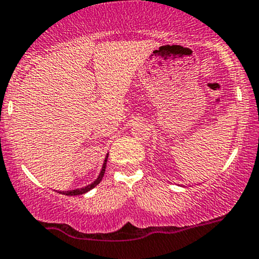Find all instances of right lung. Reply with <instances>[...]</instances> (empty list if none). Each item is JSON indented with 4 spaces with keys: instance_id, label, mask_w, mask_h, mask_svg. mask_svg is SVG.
<instances>
[{
    "instance_id": "right-lung-1",
    "label": "right lung",
    "mask_w": 259,
    "mask_h": 259,
    "mask_svg": "<svg viewBox=\"0 0 259 259\" xmlns=\"http://www.w3.org/2000/svg\"><path fill=\"white\" fill-rule=\"evenodd\" d=\"M108 155H109V154H108ZM108 155H106L105 160H104L103 168H101L100 174H99L98 178H96V180H94V182L91 183V184L86 185V187H83V188H80V189L65 190V192H60V193H61V194H64V195H81V194H85L86 192H89V190H91V189H93V188H95L96 185H98L99 183L101 182V179H103L104 174H105V168H106V161H108Z\"/></svg>"
}]
</instances>
